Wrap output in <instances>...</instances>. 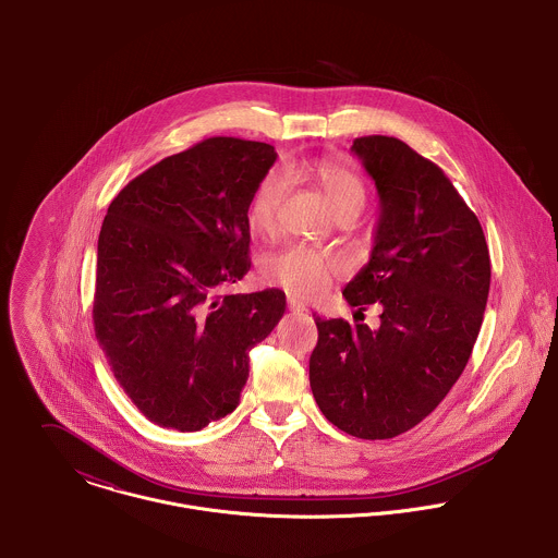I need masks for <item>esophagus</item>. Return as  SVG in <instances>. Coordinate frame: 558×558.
<instances>
[{"label":"esophagus","mask_w":558,"mask_h":558,"mask_svg":"<svg viewBox=\"0 0 558 558\" xmlns=\"http://www.w3.org/2000/svg\"><path fill=\"white\" fill-rule=\"evenodd\" d=\"M288 307H290V312H307V307L294 296H288Z\"/></svg>","instance_id":"obj_1"}]
</instances>
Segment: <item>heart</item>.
Returning a JSON list of instances; mask_svg holds the SVG:
<instances>
[{"mask_svg": "<svg viewBox=\"0 0 558 558\" xmlns=\"http://www.w3.org/2000/svg\"><path fill=\"white\" fill-rule=\"evenodd\" d=\"M326 193L330 208L339 215L345 210H363L367 202V189L363 180L348 167L335 162H318L307 169ZM288 191V180L281 171L270 169L262 175L246 202V221L255 232H270L281 202ZM343 262L319 248L292 244L275 251L262 262L264 281L283 288L299 299H314L322 294L339 275Z\"/></svg>", "mask_w": 558, "mask_h": 558, "instance_id": "obj_1", "label": "heart"}]
</instances>
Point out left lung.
<instances>
[{"label":"left lung","instance_id":"left-lung-1","mask_svg":"<svg viewBox=\"0 0 558 558\" xmlns=\"http://www.w3.org/2000/svg\"><path fill=\"white\" fill-rule=\"evenodd\" d=\"M352 153L374 178L380 219L369 264L345 286L380 326L316 316L310 383L322 414L363 440L418 425L462 376L489 292V251L477 215L445 171L387 135Z\"/></svg>","mask_w":558,"mask_h":558}]
</instances>
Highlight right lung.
Segmentation results:
<instances>
[{"label":"right lung","instance_id":"obj_1","mask_svg":"<svg viewBox=\"0 0 558 558\" xmlns=\"http://www.w3.org/2000/svg\"><path fill=\"white\" fill-rule=\"evenodd\" d=\"M270 144L210 137L133 178L98 236L94 330L124 393L160 427L230 414L248 352L286 312L281 290L228 294L248 268L246 202Z\"/></svg>","mask_w":558,"mask_h":558}]
</instances>
